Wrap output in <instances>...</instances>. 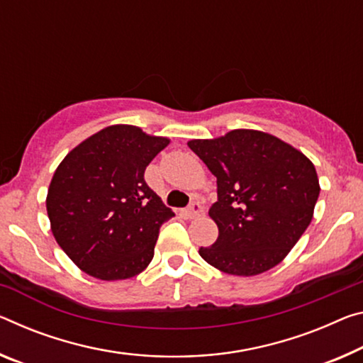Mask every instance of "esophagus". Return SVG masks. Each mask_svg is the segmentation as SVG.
I'll return each instance as SVG.
<instances>
[{
	"label": "esophagus",
	"mask_w": 363,
	"mask_h": 363,
	"mask_svg": "<svg viewBox=\"0 0 363 363\" xmlns=\"http://www.w3.org/2000/svg\"><path fill=\"white\" fill-rule=\"evenodd\" d=\"M203 213V208H202V205L200 203H192L191 206H189V208H186L184 210V215H186L189 220H194V218H199L200 215H202Z\"/></svg>",
	"instance_id": "34e87169"
}]
</instances>
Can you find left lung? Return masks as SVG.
<instances>
[{
    "instance_id": "obj_1",
    "label": "left lung",
    "mask_w": 363,
    "mask_h": 363,
    "mask_svg": "<svg viewBox=\"0 0 363 363\" xmlns=\"http://www.w3.org/2000/svg\"><path fill=\"white\" fill-rule=\"evenodd\" d=\"M187 145L216 177L218 226L203 260L233 276H257L289 254L313 218L320 182L312 161L268 132L234 129Z\"/></svg>"
}]
</instances>
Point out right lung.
<instances>
[{
  "mask_svg": "<svg viewBox=\"0 0 363 363\" xmlns=\"http://www.w3.org/2000/svg\"><path fill=\"white\" fill-rule=\"evenodd\" d=\"M169 142L137 125H108L56 168L47 194L51 233L84 273L121 281L150 264L160 226L174 213L147 186L143 172Z\"/></svg>",
  "mask_w": 363,
  "mask_h": 363,
  "instance_id": "obj_1",
  "label": "right lung"
}]
</instances>
